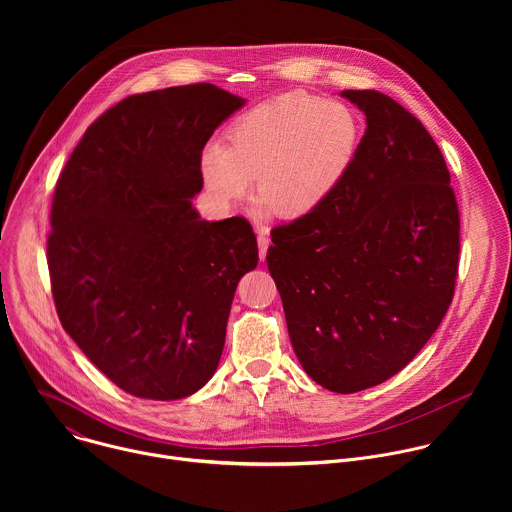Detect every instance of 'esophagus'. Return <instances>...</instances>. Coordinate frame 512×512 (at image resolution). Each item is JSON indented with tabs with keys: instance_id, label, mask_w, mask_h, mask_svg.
I'll return each instance as SVG.
<instances>
[{
	"instance_id": "esophagus-1",
	"label": "esophagus",
	"mask_w": 512,
	"mask_h": 512,
	"mask_svg": "<svg viewBox=\"0 0 512 512\" xmlns=\"http://www.w3.org/2000/svg\"><path fill=\"white\" fill-rule=\"evenodd\" d=\"M257 243H259V259H265V255H267V249H269V237H267V233H259L257 235Z\"/></svg>"
}]
</instances>
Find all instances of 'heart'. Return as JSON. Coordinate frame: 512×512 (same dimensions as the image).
<instances>
[{
	"label": "heart",
	"mask_w": 512,
	"mask_h": 512,
	"mask_svg": "<svg viewBox=\"0 0 512 512\" xmlns=\"http://www.w3.org/2000/svg\"><path fill=\"white\" fill-rule=\"evenodd\" d=\"M360 137V121L348 105L285 93L239 115L227 143L210 141L200 154V176L218 206L243 198L257 176L261 214L300 218L340 188Z\"/></svg>",
	"instance_id": "heart-1"
}]
</instances>
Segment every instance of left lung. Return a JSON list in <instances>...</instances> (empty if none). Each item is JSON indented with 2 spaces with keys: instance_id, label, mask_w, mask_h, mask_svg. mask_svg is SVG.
I'll use <instances>...</instances> for the list:
<instances>
[{
  "instance_id": "left-lung-1",
  "label": "left lung",
  "mask_w": 512,
  "mask_h": 512,
  "mask_svg": "<svg viewBox=\"0 0 512 512\" xmlns=\"http://www.w3.org/2000/svg\"><path fill=\"white\" fill-rule=\"evenodd\" d=\"M340 95L367 117L354 164L320 208L271 231L267 267L304 371L346 395L397 375L442 324L460 214L417 117L379 91Z\"/></svg>"
}]
</instances>
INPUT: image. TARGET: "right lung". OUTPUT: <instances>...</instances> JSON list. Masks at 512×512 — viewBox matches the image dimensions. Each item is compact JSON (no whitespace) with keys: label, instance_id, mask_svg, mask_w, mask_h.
<instances>
[{"label":"right lung","instance_id":"1","mask_svg":"<svg viewBox=\"0 0 512 512\" xmlns=\"http://www.w3.org/2000/svg\"><path fill=\"white\" fill-rule=\"evenodd\" d=\"M245 103L208 83L131 95L85 131L56 182L46 249L58 318L129 395L184 399L221 360L257 239L243 216L202 221L192 198L206 141Z\"/></svg>","mask_w":512,"mask_h":512}]
</instances>
